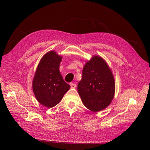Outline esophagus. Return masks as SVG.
Listing matches in <instances>:
<instances>
[{
	"label": "esophagus",
	"instance_id": "esophagus-1",
	"mask_svg": "<svg viewBox=\"0 0 150 150\" xmlns=\"http://www.w3.org/2000/svg\"><path fill=\"white\" fill-rule=\"evenodd\" d=\"M70 87L72 88H74V89H75V88L76 87V84H75V83H70Z\"/></svg>",
	"mask_w": 150,
	"mask_h": 150
}]
</instances>
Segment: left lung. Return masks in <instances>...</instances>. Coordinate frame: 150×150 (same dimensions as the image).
Masks as SVG:
<instances>
[{"mask_svg": "<svg viewBox=\"0 0 150 150\" xmlns=\"http://www.w3.org/2000/svg\"><path fill=\"white\" fill-rule=\"evenodd\" d=\"M77 88L84 105L91 111L98 112L109 105L114 97L115 81L103 58L93 56L86 62Z\"/></svg>", "mask_w": 150, "mask_h": 150, "instance_id": "1", "label": "left lung"}]
</instances>
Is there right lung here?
Segmentation results:
<instances>
[{
	"label": "right lung",
	"mask_w": 150,
	"mask_h": 150,
	"mask_svg": "<svg viewBox=\"0 0 150 150\" xmlns=\"http://www.w3.org/2000/svg\"><path fill=\"white\" fill-rule=\"evenodd\" d=\"M61 60L54 51H50L44 55L36 70L33 91L38 102L47 108L58 104L70 88L59 72Z\"/></svg>",
	"instance_id": "add662e5"
}]
</instances>
